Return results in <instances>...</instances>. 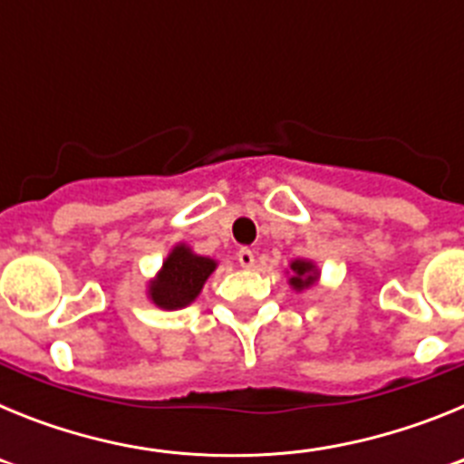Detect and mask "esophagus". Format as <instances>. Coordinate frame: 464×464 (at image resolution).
Returning <instances> with one entry per match:
<instances>
[{
	"mask_svg": "<svg viewBox=\"0 0 464 464\" xmlns=\"http://www.w3.org/2000/svg\"><path fill=\"white\" fill-rule=\"evenodd\" d=\"M237 260H239L241 267H253L256 265V253L251 251V248H239V253H237Z\"/></svg>",
	"mask_w": 464,
	"mask_h": 464,
	"instance_id": "34e87169",
	"label": "esophagus"
}]
</instances>
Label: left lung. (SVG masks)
<instances>
[{
	"label": "left lung",
	"mask_w": 464,
	"mask_h": 464,
	"mask_svg": "<svg viewBox=\"0 0 464 464\" xmlns=\"http://www.w3.org/2000/svg\"><path fill=\"white\" fill-rule=\"evenodd\" d=\"M290 269H293L295 274V276L290 278V285H293L295 290L309 288V285L315 283V278H318V272L314 269V265L306 260H295L293 265H290Z\"/></svg>",
	"instance_id": "left-lung-1"
}]
</instances>
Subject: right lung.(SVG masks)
Masks as SVG:
<instances>
[{"instance_id":"1","label":"right lung","mask_w":464,"mask_h":464,"mask_svg":"<svg viewBox=\"0 0 464 464\" xmlns=\"http://www.w3.org/2000/svg\"><path fill=\"white\" fill-rule=\"evenodd\" d=\"M216 269L211 257L195 256L188 246H176L160 269L158 278L150 283V299L160 309H181L199 295L204 281Z\"/></svg>"}]
</instances>
